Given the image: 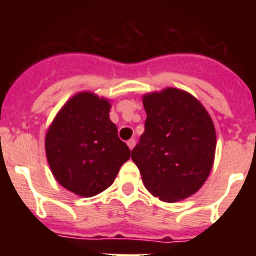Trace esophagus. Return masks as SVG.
Instances as JSON below:
<instances>
[{
	"label": "esophagus",
	"instance_id": "esophagus-1",
	"mask_svg": "<svg viewBox=\"0 0 256 256\" xmlns=\"http://www.w3.org/2000/svg\"><path fill=\"white\" fill-rule=\"evenodd\" d=\"M126 144H128V148H130V150H133V148L136 146V141L133 138H130V141H126Z\"/></svg>",
	"mask_w": 256,
	"mask_h": 256
}]
</instances>
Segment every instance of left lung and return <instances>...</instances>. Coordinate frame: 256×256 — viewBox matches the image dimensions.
Returning <instances> with one entry per match:
<instances>
[{"instance_id": "1", "label": "left lung", "mask_w": 256, "mask_h": 256, "mask_svg": "<svg viewBox=\"0 0 256 256\" xmlns=\"http://www.w3.org/2000/svg\"><path fill=\"white\" fill-rule=\"evenodd\" d=\"M144 132L132 160L151 195L164 202L184 200L209 177L216 134L204 105L188 92L166 87L142 96Z\"/></svg>"}]
</instances>
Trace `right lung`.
<instances>
[{"label": "right lung", "mask_w": 256, "mask_h": 256, "mask_svg": "<svg viewBox=\"0 0 256 256\" xmlns=\"http://www.w3.org/2000/svg\"><path fill=\"white\" fill-rule=\"evenodd\" d=\"M110 100L90 91L78 92L58 110L44 137L50 169L68 191L91 198L110 187L130 148L110 120Z\"/></svg>", "instance_id": "obj_1"}]
</instances>
